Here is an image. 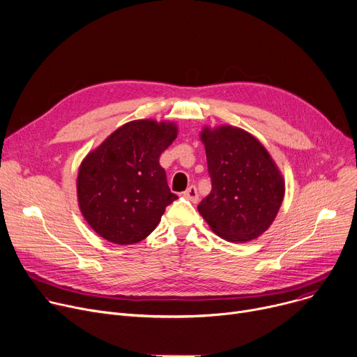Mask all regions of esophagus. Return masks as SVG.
Returning <instances> with one entry per match:
<instances>
[{"instance_id":"obj_1","label":"esophagus","mask_w":357,"mask_h":357,"mask_svg":"<svg viewBox=\"0 0 357 357\" xmlns=\"http://www.w3.org/2000/svg\"><path fill=\"white\" fill-rule=\"evenodd\" d=\"M183 197L186 199H189L190 202L197 204L199 201V195H198V190H197V186L195 185H190L185 192H183Z\"/></svg>"}]
</instances>
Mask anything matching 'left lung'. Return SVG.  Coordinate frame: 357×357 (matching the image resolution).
I'll use <instances>...</instances> for the list:
<instances>
[{
    "mask_svg": "<svg viewBox=\"0 0 357 357\" xmlns=\"http://www.w3.org/2000/svg\"><path fill=\"white\" fill-rule=\"evenodd\" d=\"M212 190L198 205L211 229L229 242L262 235L284 195V182L265 146L243 129L205 128L201 135Z\"/></svg>",
    "mask_w": 357,
    "mask_h": 357,
    "instance_id": "8db88e82",
    "label": "left lung"
}]
</instances>
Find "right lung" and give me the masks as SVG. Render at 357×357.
Here are the masks:
<instances>
[{"label": "right lung", "mask_w": 357, "mask_h": 357, "mask_svg": "<svg viewBox=\"0 0 357 357\" xmlns=\"http://www.w3.org/2000/svg\"><path fill=\"white\" fill-rule=\"evenodd\" d=\"M175 138L174 123L132 121L86 155L77 181L78 202L100 236L132 245L156 228L165 208L178 199L159 164Z\"/></svg>", "instance_id": "obj_1"}]
</instances>
